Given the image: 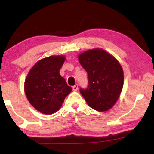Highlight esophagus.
Returning <instances> with one entry per match:
<instances>
[{"mask_svg": "<svg viewBox=\"0 0 154 154\" xmlns=\"http://www.w3.org/2000/svg\"><path fill=\"white\" fill-rule=\"evenodd\" d=\"M78 89H79V85H78V84H75V85L73 86V90H74V91H77Z\"/></svg>", "mask_w": 154, "mask_h": 154, "instance_id": "esophagus-1", "label": "esophagus"}]
</instances>
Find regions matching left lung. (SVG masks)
I'll list each match as a JSON object with an SVG mask.
<instances>
[{"instance_id": "left-lung-1", "label": "left lung", "mask_w": 154, "mask_h": 154, "mask_svg": "<svg viewBox=\"0 0 154 154\" xmlns=\"http://www.w3.org/2000/svg\"><path fill=\"white\" fill-rule=\"evenodd\" d=\"M80 64L87 71L88 87L80 92L90 107L106 111L119 100L123 86L121 65L110 53L101 48L88 50L79 55Z\"/></svg>"}]
</instances>
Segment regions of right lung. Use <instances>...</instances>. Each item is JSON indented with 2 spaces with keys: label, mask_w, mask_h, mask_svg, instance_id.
Wrapping results in <instances>:
<instances>
[{
  "label": "right lung",
  "mask_w": 154,
  "mask_h": 154,
  "mask_svg": "<svg viewBox=\"0 0 154 154\" xmlns=\"http://www.w3.org/2000/svg\"><path fill=\"white\" fill-rule=\"evenodd\" d=\"M65 60L63 55L42 59L33 65L25 79L24 92L27 100L43 114L57 112L72 90L60 74Z\"/></svg>",
  "instance_id": "obj_1"
}]
</instances>
